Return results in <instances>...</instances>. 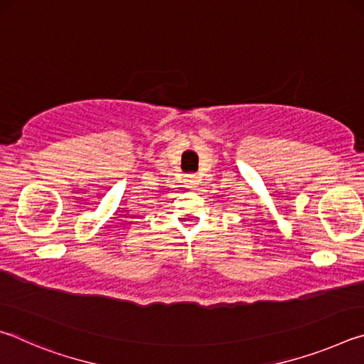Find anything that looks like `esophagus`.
<instances>
[{
    "instance_id": "34e87169",
    "label": "esophagus",
    "mask_w": 364,
    "mask_h": 364,
    "mask_svg": "<svg viewBox=\"0 0 364 364\" xmlns=\"http://www.w3.org/2000/svg\"><path fill=\"white\" fill-rule=\"evenodd\" d=\"M184 181H186V184H188L189 188H194L196 184H197V178L194 175H188L186 180H184Z\"/></svg>"
}]
</instances>
